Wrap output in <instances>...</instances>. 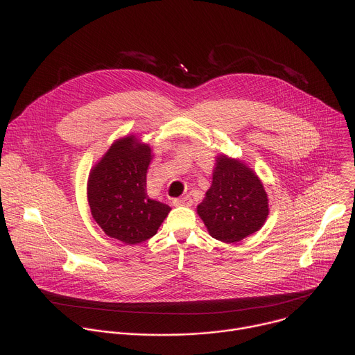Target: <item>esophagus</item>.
Listing matches in <instances>:
<instances>
[{
	"instance_id": "obj_1",
	"label": "esophagus",
	"mask_w": 355,
	"mask_h": 355,
	"mask_svg": "<svg viewBox=\"0 0 355 355\" xmlns=\"http://www.w3.org/2000/svg\"><path fill=\"white\" fill-rule=\"evenodd\" d=\"M173 204L175 205V207H191V204H192V199H191V196H182V198H177V199H174L173 200Z\"/></svg>"
}]
</instances>
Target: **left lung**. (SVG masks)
<instances>
[{"label":"left lung","mask_w":355,"mask_h":355,"mask_svg":"<svg viewBox=\"0 0 355 355\" xmlns=\"http://www.w3.org/2000/svg\"><path fill=\"white\" fill-rule=\"evenodd\" d=\"M212 185L198 205L209 234L236 243L257 232L268 216V199L259 177L245 164L220 156Z\"/></svg>","instance_id":"obj_1"}]
</instances>
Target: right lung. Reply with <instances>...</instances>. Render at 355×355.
I'll list each match as a JSON object with an SVG mask.
<instances>
[{"mask_svg":"<svg viewBox=\"0 0 355 355\" xmlns=\"http://www.w3.org/2000/svg\"><path fill=\"white\" fill-rule=\"evenodd\" d=\"M150 160V147L129 136L115 141L89 173L92 218L105 234L125 244L153 237L171 211L168 205L147 196Z\"/></svg>","mask_w":355,"mask_h":355,"instance_id":"right-lung-1","label":"right lung"}]
</instances>
